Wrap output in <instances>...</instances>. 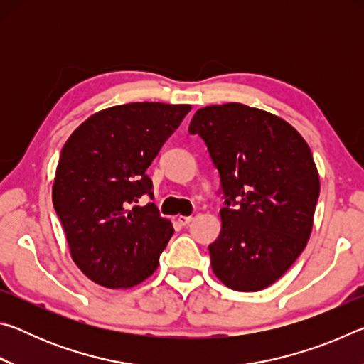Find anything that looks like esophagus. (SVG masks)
Masks as SVG:
<instances>
[{
  "mask_svg": "<svg viewBox=\"0 0 364 364\" xmlns=\"http://www.w3.org/2000/svg\"><path fill=\"white\" fill-rule=\"evenodd\" d=\"M176 220L181 226H186V225L191 223V221H193V217H184V215H180V217H178Z\"/></svg>",
  "mask_w": 364,
  "mask_h": 364,
  "instance_id": "34e87169",
  "label": "esophagus"
}]
</instances>
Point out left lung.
I'll list each match as a JSON object with an SVG mask.
<instances>
[{"label":"left lung","mask_w":364,"mask_h":364,"mask_svg":"<svg viewBox=\"0 0 364 364\" xmlns=\"http://www.w3.org/2000/svg\"><path fill=\"white\" fill-rule=\"evenodd\" d=\"M191 134L205 141L225 197L212 269L232 291L278 281L310 239L319 175L301 134L267 110L228 102L197 110Z\"/></svg>","instance_id":"1"}]
</instances>
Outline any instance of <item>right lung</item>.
Returning <instances> with one entry per match:
<instances>
[{
	"instance_id": "right-lung-1",
	"label": "right lung",
	"mask_w": 364,
	"mask_h": 364,
	"mask_svg": "<svg viewBox=\"0 0 364 364\" xmlns=\"http://www.w3.org/2000/svg\"><path fill=\"white\" fill-rule=\"evenodd\" d=\"M191 110L188 104L130 102L86 119L60 151L53 205L72 260L96 284L127 289L157 269L173 226L157 207L146 175Z\"/></svg>"
}]
</instances>
